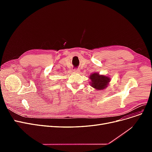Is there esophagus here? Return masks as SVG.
I'll return each instance as SVG.
<instances>
[{
  "mask_svg": "<svg viewBox=\"0 0 152 152\" xmlns=\"http://www.w3.org/2000/svg\"><path fill=\"white\" fill-rule=\"evenodd\" d=\"M74 72H77V73H79V70L78 68H75V70H74Z\"/></svg>",
  "mask_w": 152,
  "mask_h": 152,
  "instance_id": "esophagus-1",
  "label": "esophagus"
}]
</instances>
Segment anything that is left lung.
Here are the masks:
<instances>
[{"mask_svg": "<svg viewBox=\"0 0 152 152\" xmlns=\"http://www.w3.org/2000/svg\"><path fill=\"white\" fill-rule=\"evenodd\" d=\"M91 80L90 84L91 87L97 90H103L109 84L110 77L103 75H99L98 73H93L89 76Z\"/></svg>", "mask_w": 152, "mask_h": 152, "instance_id": "left-lung-1", "label": "left lung"}]
</instances>
